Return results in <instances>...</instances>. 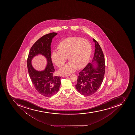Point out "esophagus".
I'll return each instance as SVG.
<instances>
[{
	"mask_svg": "<svg viewBox=\"0 0 135 135\" xmlns=\"http://www.w3.org/2000/svg\"><path fill=\"white\" fill-rule=\"evenodd\" d=\"M70 75V74L64 75H62V76L63 77H66L69 76Z\"/></svg>",
	"mask_w": 135,
	"mask_h": 135,
	"instance_id": "obj_1",
	"label": "esophagus"
}]
</instances>
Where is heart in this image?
<instances>
[{
	"mask_svg": "<svg viewBox=\"0 0 135 135\" xmlns=\"http://www.w3.org/2000/svg\"><path fill=\"white\" fill-rule=\"evenodd\" d=\"M58 51L51 56L52 62L59 68L65 64L68 58V64L60 70L61 74L71 73L75 69L83 68L86 65L91 53V45L88 40L75 37H67L58 45Z\"/></svg>",
	"mask_w": 135,
	"mask_h": 135,
	"instance_id": "heart-1",
	"label": "heart"
}]
</instances>
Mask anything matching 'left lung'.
I'll return each mask as SVG.
<instances>
[{"instance_id": "obj_1", "label": "left lung", "mask_w": 135, "mask_h": 135, "mask_svg": "<svg viewBox=\"0 0 135 135\" xmlns=\"http://www.w3.org/2000/svg\"><path fill=\"white\" fill-rule=\"evenodd\" d=\"M95 44L93 61H97L98 68H94L91 63L79 73L75 88L84 96H90L99 89L103 81L105 73V62L103 51L98 42L93 39Z\"/></svg>"}]
</instances>
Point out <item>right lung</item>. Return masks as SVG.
Instances as JSON below:
<instances>
[{"mask_svg": "<svg viewBox=\"0 0 135 135\" xmlns=\"http://www.w3.org/2000/svg\"><path fill=\"white\" fill-rule=\"evenodd\" d=\"M57 34L52 32L40 38L30 49L27 60L28 71L32 83L40 95L46 97L55 94L61 84V77L54 76L55 69L51 59V44L52 38ZM38 54L44 55L48 61V65L44 71H37L31 65L32 59Z\"/></svg>", "mask_w": 135, "mask_h": 135, "instance_id": "right-lung-1", "label": "right lung"}]
</instances>
